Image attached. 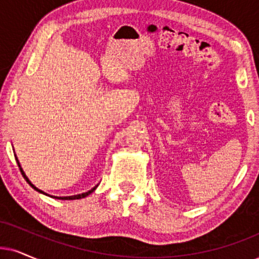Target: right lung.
<instances>
[{
	"label": "right lung",
	"instance_id": "add662e5",
	"mask_svg": "<svg viewBox=\"0 0 259 259\" xmlns=\"http://www.w3.org/2000/svg\"><path fill=\"white\" fill-rule=\"evenodd\" d=\"M18 165H19V161H18ZM19 167H20V165H19ZM20 172H21V175L24 176V178L26 179V182H27L28 184L32 186V188H33L34 190H37V191H38V192H40V194H44V191H41V190H39V189L35 188V186H34L33 184H32L31 182L28 181V178H27V177H26V175H25V173H24V171H22V168H21V167H20ZM97 186H98V185H97ZM97 186H94V188H93V189H91L90 191H87V192H83V194H81V195L68 196V197H56V196H51V197H54V198H60V199H80V198H84V197H86V196H88V195H90V194H92V192H93L94 190L97 189ZM45 195H47V194H45Z\"/></svg>",
	"mask_w": 259,
	"mask_h": 259
}]
</instances>
